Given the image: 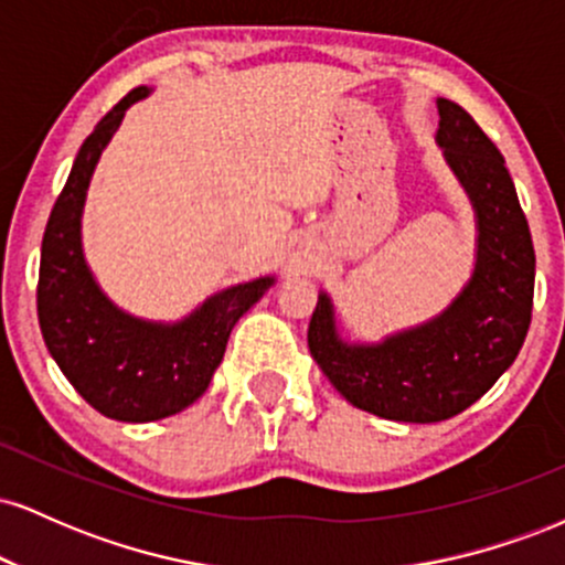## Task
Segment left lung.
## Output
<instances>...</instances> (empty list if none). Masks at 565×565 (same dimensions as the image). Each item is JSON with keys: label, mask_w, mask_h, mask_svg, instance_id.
<instances>
[{"label": "left lung", "mask_w": 565, "mask_h": 565, "mask_svg": "<svg viewBox=\"0 0 565 565\" xmlns=\"http://www.w3.org/2000/svg\"><path fill=\"white\" fill-rule=\"evenodd\" d=\"M438 142L478 215V263L470 284L438 319L348 345L332 302L319 295L308 348L353 406L395 423H440L476 404L526 340L534 305V244L504 157L457 103L438 100Z\"/></svg>", "instance_id": "left-lung-1"}]
</instances>
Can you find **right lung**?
<instances>
[{"instance_id": "add662e5", "label": "right lung", "mask_w": 565, "mask_h": 565, "mask_svg": "<svg viewBox=\"0 0 565 565\" xmlns=\"http://www.w3.org/2000/svg\"><path fill=\"white\" fill-rule=\"evenodd\" d=\"M146 95V87L127 93L82 142L44 228L36 284L50 355L89 406L119 423H153L191 406L210 387L233 323L274 284L268 276L220 291L172 327L132 319L97 289L82 255L84 196L121 116Z\"/></svg>"}]
</instances>
